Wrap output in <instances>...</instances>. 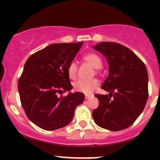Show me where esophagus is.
Masks as SVG:
<instances>
[{"label":"esophagus","mask_w":160,"mask_h":160,"mask_svg":"<svg viewBox=\"0 0 160 160\" xmlns=\"http://www.w3.org/2000/svg\"><path fill=\"white\" fill-rule=\"evenodd\" d=\"M92 97V95H88V94H86L85 95V99H89V98H90Z\"/></svg>","instance_id":"esophagus-1"}]
</instances>
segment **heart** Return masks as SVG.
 I'll return each mask as SVG.
<instances>
[{"instance_id":"1","label":"heart","mask_w":160,"mask_h":160,"mask_svg":"<svg viewBox=\"0 0 160 160\" xmlns=\"http://www.w3.org/2000/svg\"><path fill=\"white\" fill-rule=\"evenodd\" d=\"M83 59L94 69H100L102 67V59L97 53H88L83 56ZM77 70H78V67L75 62H71L69 64L68 67H67V74L71 80L76 79L77 75ZM98 85H99V81L97 79L90 80H80L74 83L73 88L77 91L82 92L84 93H90L96 89Z\"/></svg>"}]
</instances>
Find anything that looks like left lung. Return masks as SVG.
Masks as SVG:
<instances>
[{"label": "left lung", "mask_w": 160, "mask_h": 160, "mask_svg": "<svg viewBox=\"0 0 160 160\" xmlns=\"http://www.w3.org/2000/svg\"><path fill=\"white\" fill-rule=\"evenodd\" d=\"M94 49L107 59L109 74L101 88L108 94H95L99 101L92 112L95 123L110 131L131 126L141 114L149 97L148 72L144 62L128 48L101 42Z\"/></svg>", "instance_id": "obj_1"}]
</instances>
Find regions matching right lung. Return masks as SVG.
<instances>
[{
    "label": "right lung",
    "instance_id": "right-lung-1",
    "mask_svg": "<svg viewBox=\"0 0 160 160\" xmlns=\"http://www.w3.org/2000/svg\"><path fill=\"white\" fill-rule=\"evenodd\" d=\"M83 43L51 44L25 62L18 83L21 103L28 118L42 129L56 130L70 124L76 108L84 101L80 92L58 97L72 88L67 67Z\"/></svg>",
    "mask_w": 160,
    "mask_h": 160
}]
</instances>
